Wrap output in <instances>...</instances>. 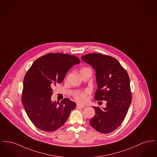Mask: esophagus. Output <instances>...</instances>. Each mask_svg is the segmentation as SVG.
<instances>
[{
	"instance_id": "esophagus-1",
	"label": "esophagus",
	"mask_w": 157,
	"mask_h": 157,
	"mask_svg": "<svg viewBox=\"0 0 157 157\" xmlns=\"http://www.w3.org/2000/svg\"><path fill=\"white\" fill-rule=\"evenodd\" d=\"M76 105H77V107H80V108H84V107H85V105H82V104H76Z\"/></svg>"
}]
</instances>
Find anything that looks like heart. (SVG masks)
Here are the masks:
<instances>
[{"mask_svg": "<svg viewBox=\"0 0 157 157\" xmlns=\"http://www.w3.org/2000/svg\"><path fill=\"white\" fill-rule=\"evenodd\" d=\"M90 69L89 67H84L83 68L81 69V71L82 70H85V69ZM89 94L88 91H85L83 92H78L76 93L74 95V98L77 101L79 102H85L86 101L87 99H88V94Z\"/></svg>", "mask_w": 157, "mask_h": 157, "instance_id": "1", "label": "heart"}]
</instances>
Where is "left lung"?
Wrapping results in <instances>:
<instances>
[{"label": "left lung", "mask_w": 157, "mask_h": 157, "mask_svg": "<svg viewBox=\"0 0 157 157\" xmlns=\"http://www.w3.org/2000/svg\"><path fill=\"white\" fill-rule=\"evenodd\" d=\"M96 72L98 88L96 101H107L106 107H94L95 114L90 123L97 131L109 133L117 129L124 119L132 101L129 76L119 62L110 56L91 53L82 56Z\"/></svg>", "instance_id": "8db88e82"}]
</instances>
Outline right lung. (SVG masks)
Returning a JSON list of instances; mask_svg holds the SVG:
<instances>
[{
    "label": "right lung",
    "instance_id": "1",
    "mask_svg": "<svg viewBox=\"0 0 157 157\" xmlns=\"http://www.w3.org/2000/svg\"><path fill=\"white\" fill-rule=\"evenodd\" d=\"M80 63L76 56L48 53L33 63L24 79L22 102L29 119L38 129L54 132L64 124L76 103L69 98L52 102V88L61 83L67 71Z\"/></svg>",
    "mask_w": 157,
    "mask_h": 157
}]
</instances>
